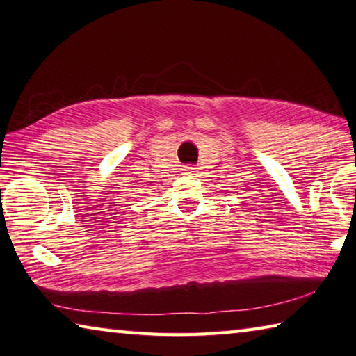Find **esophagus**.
Instances as JSON below:
<instances>
[{
	"instance_id": "1",
	"label": "esophagus",
	"mask_w": 356,
	"mask_h": 356,
	"mask_svg": "<svg viewBox=\"0 0 356 356\" xmlns=\"http://www.w3.org/2000/svg\"><path fill=\"white\" fill-rule=\"evenodd\" d=\"M188 168H191V167H188Z\"/></svg>"
}]
</instances>
